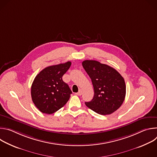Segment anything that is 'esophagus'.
<instances>
[{
  "label": "esophagus",
  "instance_id": "1",
  "mask_svg": "<svg viewBox=\"0 0 157 157\" xmlns=\"http://www.w3.org/2000/svg\"><path fill=\"white\" fill-rule=\"evenodd\" d=\"M82 89H79V91H78V93H76V95H78V96H81V95H82Z\"/></svg>",
  "mask_w": 157,
  "mask_h": 157
}]
</instances>
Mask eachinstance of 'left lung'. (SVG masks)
Masks as SVG:
<instances>
[{
	"mask_svg": "<svg viewBox=\"0 0 157 157\" xmlns=\"http://www.w3.org/2000/svg\"><path fill=\"white\" fill-rule=\"evenodd\" d=\"M82 66L94 87L93 99L86 105L101 115H109L122 104L126 93L124 78L112 67L95 60H85Z\"/></svg>",
	"mask_w": 157,
	"mask_h": 157,
	"instance_id": "1",
	"label": "left lung"
}]
</instances>
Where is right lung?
Wrapping results in <instances>:
<instances>
[{"instance_id": "add662e5", "label": "right lung", "mask_w": 157, "mask_h": 157, "mask_svg": "<svg viewBox=\"0 0 157 157\" xmlns=\"http://www.w3.org/2000/svg\"><path fill=\"white\" fill-rule=\"evenodd\" d=\"M71 64L68 61L48 66L34 79L31 87L32 99L42 113L53 114L68 101L72 91L62 77Z\"/></svg>"}]
</instances>
